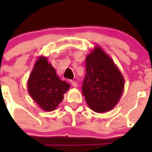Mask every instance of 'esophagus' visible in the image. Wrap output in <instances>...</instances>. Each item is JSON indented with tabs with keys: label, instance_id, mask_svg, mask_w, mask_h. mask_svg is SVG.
<instances>
[{
	"label": "esophagus",
	"instance_id": "obj_1",
	"mask_svg": "<svg viewBox=\"0 0 152 152\" xmlns=\"http://www.w3.org/2000/svg\"><path fill=\"white\" fill-rule=\"evenodd\" d=\"M71 84H72V85L73 86V87H75V88H77V83L75 82V80H71Z\"/></svg>",
	"mask_w": 152,
	"mask_h": 152
}]
</instances>
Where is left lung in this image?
Instances as JSON below:
<instances>
[{"mask_svg": "<svg viewBox=\"0 0 152 152\" xmlns=\"http://www.w3.org/2000/svg\"><path fill=\"white\" fill-rule=\"evenodd\" d=\"M124 90V77L111 58L99 46L86 58L83 95L90 108L105 113L116 105Z\"/></svg>", "mask_w": 152, "mask_h": 152, "instance_id": "8db88e82", "label": "left lung"}]
</instances>
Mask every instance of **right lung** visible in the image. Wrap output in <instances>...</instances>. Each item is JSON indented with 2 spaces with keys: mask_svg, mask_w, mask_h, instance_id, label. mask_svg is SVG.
<instances>
[{
  "mask_svg": "<svg viewBox=\"0 0 152 152\" xmlns=\"http://www.w3.org/2000/svg\"><path fill=\"white\" fill-rule=\"evenodd\" d=\"M29 95L45 111H52L62 101L70 85L61 80L47 58L41 57L35 63L27 83Z\"/></svg>",
  "mask_w": 152,
  "mask_h": 152,
  "instance_id": "1",
  "label": "right lung"
}]
</instances>
